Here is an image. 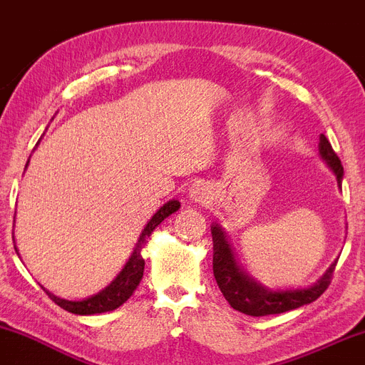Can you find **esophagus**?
Returning a JSON list of instances; mask_svg holds the SVG:
<instances>
[{"mask_svg":"<svg viewBox=\"0 0 365 365\" xmlns=\"http://www.w3.org/2000/svg\"><path fill=\"white\" fill-rule=\"evenodd\" d=\"M190 197L195 202H202L209 197V187L204 182H197L190 187Z\"/></svg>","mask_w":365,"mask_h":365,"instance_id":"obj_1","label":"esophagus"}]
</instances>
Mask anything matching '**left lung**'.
<instances>
[{
	"instance_id": "1",
	"label": "left lung",
	"mask_w": 365,
	"mask_h": 365,
	"mask_svg": "<svg viewBox=\"0 0 365 365\" xmlns=\"http://www.w3.org/2000/svg\"><path fill=\"white\" fill-rule=\"evenodd\" d=\"M319 153L322 159L333 168L336 175L338 183H341L343 178V166L340 158L336 156L329 140L326 135H321ZM212 233V273H215L216 283L220 287L221 293L228 304L238 312H244L247 316H269V314H282L292 309L302 307L305 304H311L328 290L331 278H333L334 266L336 262L331 264V267L326 271L324 276L314 287L302 288V290H283L273 292L252 282L250 278L242 273L240 267L237 266L235 257H233L232 249L226 242L225 233L221 228L215 225L211 228Z\"/></svg>"
}]
</instances>
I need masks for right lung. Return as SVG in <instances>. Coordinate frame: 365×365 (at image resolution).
Returning a JSON list of instances; mask_svg holds the SVG:
<instances>
[{"instance_id": "add662e5", "label": "right lung", "mask_w": 365, "mask_h": 365, "mask_svg": "<svg viewBox=\"0 0 365 365\" xmlns=\"http://www.w3.org/2000/svg\"><path fill=\"white\" fill-rule=\"evenodd\" d=\"M180 202L178 200H170L163 206L156 215L153 216V220L145 225L144 232L137 242L135 250L133 254L130 255L128 262L125 264V267L121 269V273L113 279L110 287L104 288L103 292H99L98 295L89 297V299L81 300V302H73V300H65V299H58V297L51 295L49 292L48 297L53 300L54 304L60 305L61 309L65 311L72 312V314H81V316H91V314H101V312H108V311H115L116 307H120L121 304L127 302L132 295L133 290L137 288V284L140 283L142 274H144V259H142L140 250L144 247L145 240L150 237V233L154 232V228L161 223L165 217H168L170 215H173L175 211H178Z\"/></svg>"}]
</instances>
